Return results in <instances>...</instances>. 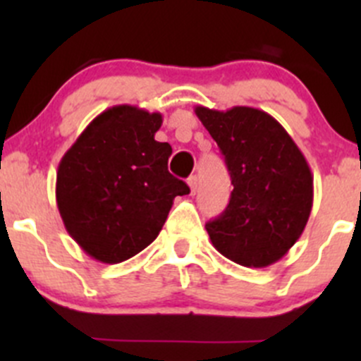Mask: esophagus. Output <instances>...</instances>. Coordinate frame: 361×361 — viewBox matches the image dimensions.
I'll return each instance as SVG.
<instances>
[{"label":"esophagus","mask_w":361,"mask_h":361,"mask_svg":"<svg viewBox=\"0 0 361 361\" xmlns=\"http://www.w3.org/2000/svg\"><path fill=\"white\" fill-rule=\"evenodd\" d=\"M197 185H199L197 176H190V178H188V187H190V192L194 195H195V192H197Z\"/></svg>","instance_id":"esophagus-1"}]
</instances>
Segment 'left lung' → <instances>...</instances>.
<instances>
[{
    "mask_svg": "<svg viewBox=\"0 0 361 361\" xmlns=\"http://www.w3.org/2000/svg\"><path fill=\"white\" fill-rule=\"evenodd\" d=\"M195 115L225 157L234 190L224 213L206 224L213 246L245 267H267L304 232L312 174L285 127L250 106H197Z\"/></svg>",
    "mask_w": 361,
    "mask_h": 361,
    "instance_id": "left-lung-1",
    "label": "left lung"
}]
</instances>
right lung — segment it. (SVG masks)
Listing matches in <instances>:
<instances>
[{
  "label": "right lung",
  "mask_w": 361,
  "mask_h": 361,
  "mask_svg": "<svg viewBox=\"0 0 361 361\" xmlns=\"http://www.w3.org/2000/svg\"><path fill=\"white\" fill-rule=\"evenodd\" d=\"M162 115L118 104L85 127L61 159L56 199L64 227L89 257L118 264L157 238L176 195L173 148L155 141Z\"/></svg>",
  "instance_id": "right-lung-1"
}]
</instances>
